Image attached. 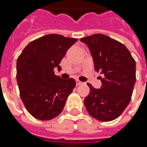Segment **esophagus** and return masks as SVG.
Here are the masks:
<instances>
[{
    "mask_svg": "<svg viewBox=\"0 0 147 147\" xmlns=\"http://www.w3.org/2000/svg\"><path fill=\"white\" fill-rule=\"evenodd\" d=\"M82 83H83V82H81V81H79L78 79H77V80H76V84H77V85H82Z\"/></svg>",
    "mask_w": 147,
    "mask_h": 147,
    "instance_id": "esophagus-1",
    "label": "esophagus"
}]
</instances>
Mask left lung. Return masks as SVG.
I'll list each match as a JSON object with an SVG mask.
<instances>
[{"mask_svg": "<svg viewBox=\"0 0 147 147\" xmlns=\"http://www.w3.org/2000/svg\"><path fill=\"white\" fill-rule=\"evenodd\" d=\"M90 50L95 70L104 75L100 88L90 83V93L84 100L89 115L100 121L117 119L131 100L136 82V62L127 48L104 34L80 39Z\"/></svg>", "mask_w": 147, "mask_h": 147, "instance_id": "left-lung-1", "label": "left lung"}]
</instances>
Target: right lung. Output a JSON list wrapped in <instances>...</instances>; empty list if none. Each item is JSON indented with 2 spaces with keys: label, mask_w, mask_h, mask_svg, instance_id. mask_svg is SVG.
<instances>
[{
  "label": "right lung",
  "mask_w": 147,
  "mask_h": 147,
  "mask_svg": "<svg viewBox=\"0 0 147 147\" xmlns=\"http://www.w3.org/2000/svg\"><path fill=\"white\" fill-rule=\"evenodd\" d=\"M78 41L59 34H48L32 41L17 59V82L27 110L40 120L55 118L64 109L76 85L74 78L62 79L54 69L68 49Z\"/></svg>",
  "instance_id": "add662e5"
}]
</instances>
